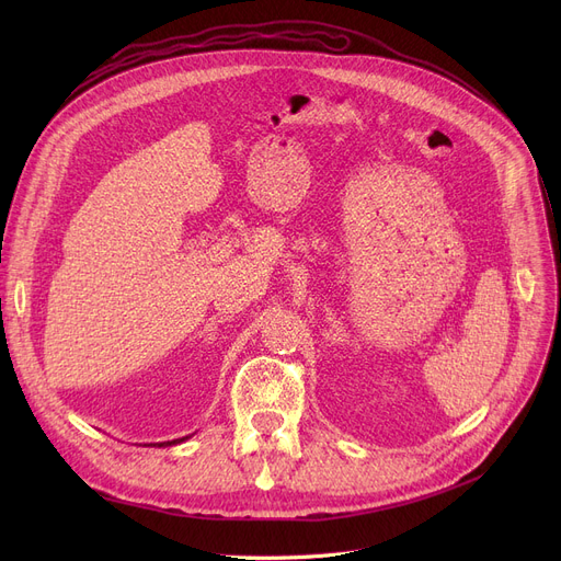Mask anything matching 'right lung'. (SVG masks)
Masks as SVG:
<instances>
[{
	"label": "right lung",
	"instance_id": "right-lung-1",
	"mask_svg": "<svg viewBox=\"0 0 561 561\" xmlns=\"http://www.w3.org/2000/svg\"><path fill=\"white\" fill-rule=\"evenodd\" d=\"M188 436H184V438H174V440H163V444H150V446H174V444H182V440H186Z\"/></svg>",
	"mask_w": 561,
	"mask_h": 561
}]
</instances>
